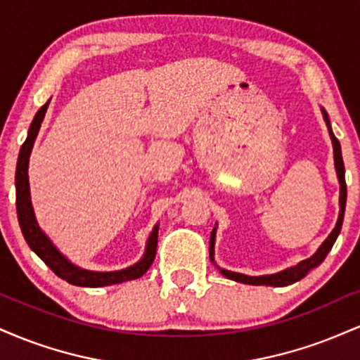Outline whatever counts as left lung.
Returning a JSON list of instances; mask_svg holds the SVG:
<instances>
[{"label": "left lung", "mask_w": 360, "mask_h": 360, "mask_svg": "<svg viewBox=\"0 0 360 360\" xmlns=\"http://www.w3.org/2000/svg\"><path fill=\"white\" fill-rule=\"evenodd\" d=\"M321 113H323L325 123L328 127V134L330 139H332L333 143V160H335V171H337V177H338V183H340V212H338V220L335 229L332 230V233L326 237V240L321 243L320 249H318L315 254L311 255L309 259L301 260V262L296 264V266L289 267V269H284L278 272V274H267V276H245V274H238V272H232V271H226V269H220V272L225 278L237 281V283H243V284H252V286H288V284L296 283V281L303 279L304 276L308 274L313 267L320 266L323 262L326 254L332 250L333 243H335L338 233L342 230V223H344V213H345V201H347V184H345V167H344V159H342V148H340V142H338L335 135H333L332 127H330V120L326 111L321 108ZM214 235H217V226L213 229L212 237H210V259L212 262H214Z\"/></svg>", "instance_id": "obj_1"}]
</instances>
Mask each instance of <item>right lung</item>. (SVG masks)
Returning <instances> with one entry per match:
<instances>
[{"label": "right lung", "instance_id": "right-lung-1", "mask_svg": "<svg viewBox=\"0 0 360 360\" xmlns=\"http://www.w3.org/2000/svg\"><path fill=\"white\" fill-rule=\"evenodd\" d=\"M51 100L37 111L34 122H32L30 128H28L27 140L23 142L22 148H20L18 162H16V176H15V186H16V213H18V221L22 233L27 240L30 249L39 255L40 259L47 264L51 269L59 276L60 279L68 281L69 284L74 286H84V288H101V286H111V284L125 283V281L137 279L147 272L148 267L152 266L155 259L157 250V235H159V225L154 226L150 237L147 240L146 254L134 266L127 267L122 271L113 272H96V271H86L81 267L74 266L69 259H65L56 245L49 240V237L42 232L39 223L35 220L34 206H32L30 200V184H28V159H30L32 147L39 134L40 125H42L45 111Z\"/></svg>", "mask_w": 360, "mask_h": 360}]
</instances>
